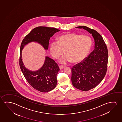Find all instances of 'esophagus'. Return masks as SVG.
<instances>
[{"label": "esophagus", "instance_id": "1", "mask_svg": "<svg viewBox=\"0 0 122 122\" xmlns=\"http://www.w3.org/2000/svg\"><path fill=\"white\" fill-rule=\"evenodd\" d=\"M65 67V66H63V65H60L59 66V68H60V70H61Z\"/></svg>", "mask_w": 122, "mask_h": 122}]
</instances>
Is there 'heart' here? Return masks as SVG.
<instances>
[{
	"label": "heart",
	"instance_id": "1",
	"mask_svg": "<svg viewBox=\"0 0 122 122\" xmlns=\"http://www.w3.org/2000/svg\"><path fill=\"white\" fill-rule=\"evenodd\" d=\"M92 41L86 35L68 33L61 36L58 41L51 43L50 52L55 58L58 59L64 51L66 54L60 59L59 62L66 63L80 62L86 56L91 49Z\"/></svg>",
	"mask_w": 122,
	"mask_h": 122
}]
</instances>
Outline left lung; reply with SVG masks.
Returning <instances> with one entry per match:
<instances>
[{
	"mask_svg": "<svg viewBox=\"0 0 122 122\" xmlns=\"http://www.w3.org/2000/svg\"><path fill=\"white\" fill-rule=\"evenodd\" d=\"M86 30L95 40V49L81 62L72 68V85L77 89L89 91L97 86L107 73L108 51L103 39L97 31L85 26L76 27Z\"/></svg>",
	"mask_w": 122,
	"mask_h": 122,
	"instance_id": "1",
	"label": "left lung"
}]
</instances>
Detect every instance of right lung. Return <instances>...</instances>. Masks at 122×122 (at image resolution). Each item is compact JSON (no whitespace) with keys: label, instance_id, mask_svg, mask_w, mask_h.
I'll return each instance as SVG.
<instances>
[{"label":"right lung","instance_id":"add662e5","mask_svg":"<svg viewBox=\"0 0 122 122\" xmlns=\"http://www.w3.org/2000/svg\"><path fill=\"white\" fill-rule=\"evenodd\" d=\"M60 31L54 27H38L33 29L23 39L20 46V66L21 72L28 83L34 89L42 92L51 91L56 87L57 76L60 70L54 60L46 56L42 66L36 71H31L25 68L21 58V50L28 43L36 41L45 50L48 48L50 37Z\"/></svg>","mask_w":122,"mask_h":122}]
</instances>
